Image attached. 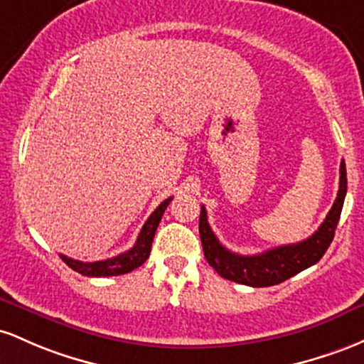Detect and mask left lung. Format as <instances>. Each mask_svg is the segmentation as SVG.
Masks as SVG:
<instances>
[{"instance_id": "obj_1", "label": "left lung", "mask_w": 364, "mask_h": 364, "mask_svg": "<svg viewBox=\"0 0 364 364\" xmlns=\"http://www.w3.org/2000/svg\"><path fill=\"white\" fill-rule=\"evenodd\" d=\"M346 163L341 161V182H338V193L332 210L326 215L325 222L311 237L301 240L297 244H287L268 249L255 256L235 255L220 244L216 235L208 223L206 208L201 206L199 215V235L206 261L213 267L216 273L223 279L237 282V284L249 285V287H270L280 282L291 279L296 273L313 267L321 259L330 242L336 235V228L341 218L344 198L347 193V177Z\"/></svg>"}]
</instances>
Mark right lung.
<instances>
[{
	"instance_id": "add662e5",
	"label": "right lung",
	"mask_w": 364,
	"mask_h": 364,
	"mask_svg": "<svg viewBox=\"0 0 364 364\" xmlns=\"http://www.w3.org/2000/svg\"><path fill=\"white\" fill-rule=\"evenodd\" d=\"M170 201L171 198L165 199V201H163L160 206L151 213L149 218L146 220L144 227L141 228V234H139L136 244H134L127 252H122V255L115 256V258L94 261V263H84V261L72 259L65 255H60V258L63 259L72 270L79 272L80 275H85V277H115V275H124V273L136 270V268L141 267V264L149 258L154 232H156L158 225H160L161 216L165 213L166 206H168Z\"/></svg>"
}]
</instances>
